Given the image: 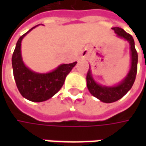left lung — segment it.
Instances as JSON below:
<instances>
[{"mask_svg": "<svg viewBox=\"0 0 146 146\" xmlns=\"http://www.w3.org/2000/svg\"><path fill=\"white\" fill-rule=\"evenodd\" d=\"M112 29L115 31L119 38L123 39L129 43L131 53V66L126 77L119 84L114 86H105L98 84L93 78L92 71L90 70L91 68L89 66L86 77L88 89L93 97L97 98L105 103L115 102L123 98L132 87L137 71L138 55L135 48V42L132 36L120 27H113Z\"/></svg>", "mask_w": 146, "mask_h": 146, "instance_id": "1", "label": "left lung"}]
</instances>
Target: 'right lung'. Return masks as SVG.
Wrapping results in <instances>:
<instances>
[{
	"mask_svg": "<svg viewBox=\"0 0 146 146\" xmlns=\"http://www.w3.org/2000/svg\"><path fill=\"white\" fill-rule=\"evenodd\" d=\"M36 27L19 39L12 56V66L16 85L21 95L31 102H41L52 98L61 89L66 77L77 62L61 64L48 73H37L26 66L22 58L21 42L26 35Z\"/></svg>",
	"mask_w": 146,
	"mask_h": 146,
	"instance_id": "1",
	"label": "right lung"
}]
</instances>
